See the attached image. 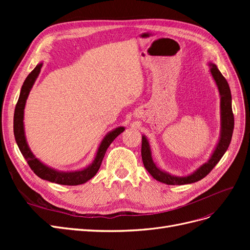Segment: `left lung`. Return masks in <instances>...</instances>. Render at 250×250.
<instances>
[{"label": "left lung", "mask_w": 250, "mask_h": 250, "mask_svg": "<svg viewBox=\"0 0 250 250\" xmlns=\"http://www.w3.org/2000/svg\"><path fill=\"white\" fill-rule=\"evenodd\" d=\"M208 65L210 66L209 72L211 77L214 78L216 85L218 87L219 94H220V110H221V131H220V138L219 142L214 150L213 154L209 157V160L203 164L202 166L194 171L192 174L188 176H175L172 174L161 170L157 166L154 164L152 160V155H151V149L149 142L145 135H142V160L144 167L151 174L154 179L161 181L166 185L171 186H180V185H188L193 184L206 177L208 174L213 170L215 166L221 160V157L228 150L233 131V113L231 108V94L230 88L228 81L223 77V75L218 70V67L215 63L209 62Z\"/></svg>", "instance_id": "obj_1"}]
</instances>
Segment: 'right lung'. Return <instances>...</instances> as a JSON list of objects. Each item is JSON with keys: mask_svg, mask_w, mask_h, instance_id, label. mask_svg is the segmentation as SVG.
I'll use <instances>...</instances> for the list:
<instances>
[{"mask_svg": "<svg viewBox=\"0 0 250 250\" xmlns=\"http://www.w3.org/2000/svg\"><path fill=\"white\" fill-rule=\"evenodd\" d=\"M42 66V62L37 64L34 67V70L28 75L24 83H22L20 98L17 103L16 110H14V118H13L14 138H16L18 146L21 150L22 156H24L25 160L27 161L29 167L31 168V170L36 174L37 176L41 177L42 179L48 180V181H51V183H55L58 185H64V186L82 185L96 175L98 170L100 169L101 163L103 161V157L105 155V152H106L107 148L113 142V140L125 130V128L120 126L116 128V129L109 131L106 135H105L104 139L100 143L99 148L97 150V153L93 163L84 169L71 171V172H63V171H58L53 168H50L43 163H42L39 158L35 157V155L32 153V151L30 150L26 140L25 129H24V109H25L26 101L36 78L39 77Z\"/></svg>", "mask_w": 250, "mask_h": 250, "instance_id": "1", "label": "right lung"}]
</instances>
